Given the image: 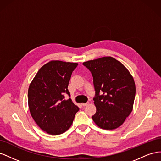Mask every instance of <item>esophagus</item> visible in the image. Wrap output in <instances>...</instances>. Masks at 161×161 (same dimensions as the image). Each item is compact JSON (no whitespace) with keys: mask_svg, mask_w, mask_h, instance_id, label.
<instances>
[{"mask_svg":"<svg viewBox=\"0 0 161 161\" xmlns=\"http://www.w3.org/2000/svg\"><path fill=\"white\" fill-rule=\"evenodd\" d=\"M89 102H86V103H82L81 105H82V106H86L87 105H89Z\"/></svg>","mask_w":161,"mask_h":161,"instance_id":"34e87169","label":"esophagus"}]
</instances>
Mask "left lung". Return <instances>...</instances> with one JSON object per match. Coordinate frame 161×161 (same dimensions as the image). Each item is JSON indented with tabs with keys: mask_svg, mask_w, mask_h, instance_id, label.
<instances>
[{
	"mask_svg": "<svg viewBox=\"0 0 161 161\" xmlns=\"http://www.w3.org/2000/svg\"><path fill=\"white\" fill-rule=\"evenodd\" d=\"M93 78L97 111L92 116L102 129L114 130L122 124L132 111L136 95L133 77L121 63L103 57L83 63Z\"/></svg>",
	"mask_w": 161,
	"mask_h": 161,
	"instance_id": "8db88e82",
	"label": "left lung"
}]
</instances>
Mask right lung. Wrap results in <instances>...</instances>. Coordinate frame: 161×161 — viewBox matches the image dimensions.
Listing matches in <instances>:
<instances>
[{"instance_id":"add662e5","label":"right lung","mask_w":161,"mask_h":161,"mask_svg":"<svg viewBox=\"0 0 161 161\" xmlns=\"http://www.w3.org/2000/svg\"><path fill=\"white\" fill-rule=\"evenodd\" d=\"M77 63L51 61L43 66L28 90V105L32 118L43 131L61 134L69 129L79 108L70 98L68 89Z\"/></svg>"}]
</instances>
